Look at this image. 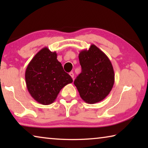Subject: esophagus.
<instances>
[{
    "mask_svg": "<svg viewBox=\"0 0 148 148\" xmlns=\"http://www.w3.org/2000/svg\"><path fill=\"white\" fill-rule=\"evenodd\" d=\"M69 74H70V76H71L72 77V79H74V73L72 72H70L69 73Z\"/></svg>",
    "mask_w": 148,
    "mask_h": 148,
    "instance_id": "esophagus-1",
    "label": "esophagus"
}]
</instances>
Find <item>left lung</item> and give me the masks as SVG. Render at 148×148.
I'll use <instances>...</instances> for the list:
<instances>
[{
    "label": "left lung",
    "instance_id": "left-lung-1",
    "mask_svg": "<svg viewBox=\"0 0 148 148\" xmlns=\"http://www.w3.org/2000/svg\"><path fill=\"white\" fill-rule=\"evenodd\" d=\"M82 72L74 84L80 97L88 104L101 102L109 95L114 84L115 74L108 57L95 45L79 53Z\"/></svg>",
    "mask_w": 148,
    "mask_h": 148
}]
</instances>
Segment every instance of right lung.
<instances>
[{"instance_id":"add662e5","label":"right lung","mask_w":148,"mask_h":148,"mask_svg":"<svg viewBox=\"0 0 148 148\" xmlns=\"http://www.w3.org/2000/svg\"><path fill=\"white\" fill-rule=\"evenodd\" d=\"M57 57L56 51L45 47L35 55L26 69L27 90L35 101L43 105L53 103L60 91L73 82Z\"/></svg>"}]
</instances>
